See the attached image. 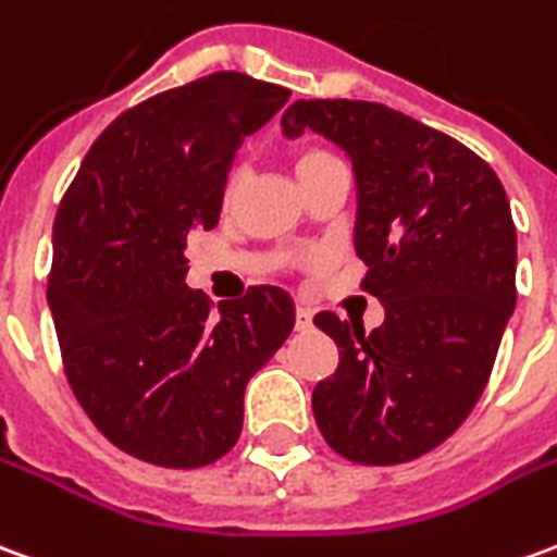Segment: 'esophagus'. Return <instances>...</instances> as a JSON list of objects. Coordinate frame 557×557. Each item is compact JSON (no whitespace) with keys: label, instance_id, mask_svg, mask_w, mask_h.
<instances>
[{"label":"esophagus","instance_id":"obj_1","mask_svg":"<svg viewBox=\"0 0 557 557\" xmlns=\"http://www.w3.org/2000/svg\"><path fill=\"white\" fill-rule=\"evenodd\" d=\"M295 329H298V332L313 329V313H310L307 307H295Z\"/></svg>","mask_w":557,"mask_h":557}]
</instances>
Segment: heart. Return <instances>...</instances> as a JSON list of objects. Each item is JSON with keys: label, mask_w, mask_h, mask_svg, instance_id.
<instances>
[{"label": "heart", "mask_w": 557, "mask_h": 557, "mask_svg": "<svg viewBox=\"0 0 557 557\" xmlns=\"http://www.w3.org/2000/svg\"><path fill=\"white\" fill-rule=\"evenodd\" d=\"M292 162H295V174H298V181H305V177H310L313 171L325 169V165H332V162H341V159L334 157V153H329L325 147L305 144V147H298V150H295ZM238 186H240V169H235L232 174H228V181H225V189H223L225 201H232V198L238 196Z\"/></svg>", "instance_id": "b5f03b06"}]
</instances>
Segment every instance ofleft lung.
I'll list each match as a JSON object with an SVG mask.
<instances>
[{
  "label": "left lung",
  "mask_w": 557,
  "mask_h": 557,
  "mask_svg": "<svg viewBox=\"0 0 557 557\" xmlns=\"http://www.w3.org/2000/svg\"><path fill=\"white\" fill-rule=\"evenodd\" d=\"M344 147L356 171L361 289L380 329L317 313L341 349L313 388L325 443L356 465H404L453 437L480 400L516 310V225L497 174L473 150L376 102L301 99L283 135Z\"/></svg>",
  "instance_id": "obj_1"
}]
</instances>
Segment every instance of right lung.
Segmentation results:
<instances>
[{"instance_id":"obj_1","label":"right lung","mask_w":557,"mask_h":557,"mask_svg":"<svg viewBox=\"0 0 557 557\" xmlns=\"http://www.w3.org/2000/svg\"><path fill=\"white\" fill-rule=\"evenodd\" d=\"M289 89L213 72L120 114L53 220L48 305L77 404L116 449L193 470L240 437L244 388L295 325L280 286L213 313L186 286L193 228H213L240 141Z\"/></svg>"}]
</instances>
